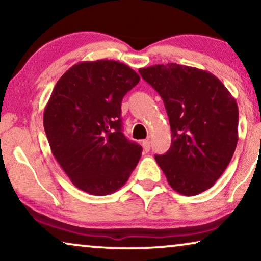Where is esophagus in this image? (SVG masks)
I'll return each instance as SVG.
<instances>
[{
  "instance_id": "1",
  "label": "esophagus",
  "mask_w": 261,
  "mask_h": 261,
  "mask_svg": "<svg viewBox=\"0 0 261 261\" xmlns=\"http://www.w3.org/2000/svg\"><path fill=\"white\" fill-rule=\"evenodd\" d=\"M141 145H142V148H144V152L146 153L151 149V142H149V140H144L141 142Z\"/></svg>"
}]
</instances>
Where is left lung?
<instances>
[{
	"instance_id": "obj_1",
	"label": "left lung",
	"mask_w": 261,
	"mask_h": 261,
	"mask_svg": "<svg viewBox=\"0 0 261 261\" xmlns=\"http://www.w3.org/2000/svg\"><path fill=\"white\" fill-rule=\"evenodd\" d=\"M163 98L171 147L154 158L174 191L208 190L227 169L238 144L239 109L222 82L208 71L170 63L139 69Z\"/></svg>"
}]
</instances>
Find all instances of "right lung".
I'll use <instances>...</instances> for the list:
<instances>
[{"label": "right lung", "mask_w": 261, "mask_h": 261, "mask_svg": "<svg viewBox=\"0 0 261 261\" xmlns=\"http://www.w3.org/2000/svg\"><path fill=\"white\" fill-rule=\"evenodd\" d=\"M140 77L115 60L70 67L46 105L44 128L52 154L74 187L95 196L126 184L142 148L122 133L121 103Z\"/></svg>", "instance_id": "obj_1"}]
</instances>
